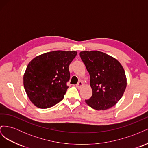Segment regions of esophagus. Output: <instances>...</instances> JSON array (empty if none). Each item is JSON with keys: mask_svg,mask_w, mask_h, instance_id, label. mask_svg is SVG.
<instances>
[{"mask_svg": "<svg viewBox=\"0 0 148 148\" xmlns=\"http://www.w3.org/2000/svg\"><path fill=\"white\" fill-rule=\"evenodd\" d=\"M76 86H77V88H78V89L82 88L83 86V83L82 81H80V82H79L77 84V85H76Z\"/></svg>", "mask_w": 148, "mask_h": 148, "instance_id": "34e87169", "label": "esophagus"}]
</instances>
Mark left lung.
Segmentation results:
<instances>
[{"label":"left lung","instance_id":"8db88e82","mask_svg":"<svg viewBox=\"0 0 148 148\" xmlns=\"http://www.w3.org/2000/svg\"><path fill=\"white\" fill-rule=\"evenodd\" d=\"M79 56L90 75L92 96L85 100L92 109L104 110L113 107L127 87L125 70L120 62L97 51H82Z\"/></svg>","mask_w":148,"mask_h":148}]
</instances>
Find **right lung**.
<instances>
[{"label": "right lung", "mask_w": 148, "mask_h": 148, "mask_svg": "<svg viewBox=\"0 0 148 148\" xmlns=\"http://www.w3.org/2000/svg\"><path fill=\"white\" fill-rule=\"evenodd\" d=\"M77 54L76 51H52L29 62L23 76V84L36 106L49 108L64 99L70 77L69 66Z\"/></svg>", "instance_id": "obj_1"}]
</instances>
